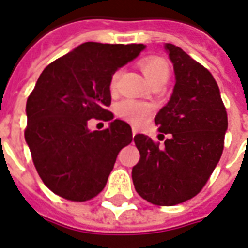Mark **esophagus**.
<instances>
[{"label": "esophagus", "mask_w": 248, "mask_h": 248, "mask_svg": "<svg viewBox=\"0 0 248 248\" xmlns=\"http://www.w3.org/2000/svg\"><path fill=\"white\" fill-rule=\"evenodd\" d=\"M137 135V130L135 128H132V137H135Z\"/></svg>", "instance_id": "34e87169"}]
</instances>
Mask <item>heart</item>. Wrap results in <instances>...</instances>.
Returning <instances> with one entry per match:
<instances>
[{
  "mask_svg": "<svg viewBox=\"0 0 248 248\" xmlns=\"http://www.w3.org/2000/svg\"><path fill=\"white\" fill-rule=\"evenodd\" d=\"M141 71L144 77L148 79L151 84H157V83H166L170 77V66L166 60L161 57H147L140 62ZM120 73H114L111 77L110 87H116L117 79ZM117 113L118 116L124 118L131 124H141L148 118L151 113V108L147 104L139 103L135 100H124L117 105Z\"/></svg>",
  "mask_w": 248,
  "mask_h": 248,
  "instance_id": "obj_1",
  "label": "heart"
}]
</instances>
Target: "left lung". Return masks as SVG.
I'll return each mask as SVG.
<instances>
[{"mask_svg": "<svg viewBox=\"0 0 248 248\" xmlns=\"http://www.w3.org/2000/svg\"><path fill=\"white\" fill-rule=\"evenodd\" d=\"M164 48L175 84L155 122L171 137L161 149L144 134L134 138L140 160L132 182L143 199L168 207L194 198L207 183L222 155L228 114L212 74L179 46Z\"/></svg>", "mask_w": 248, "mask_h": 248, "instance_id": "8db88e82", "label": "left lung"}]
</instances>
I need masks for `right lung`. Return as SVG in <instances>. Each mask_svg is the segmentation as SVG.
I'll return each instance as SVG.
<instances>
[{
    "label": "right lung",
    "instance_id": "right-lung-1",
    "mask_svg": "<svg viewBox=\"0 0 248 248\" xmlns=\"http://www.w3.org/2000/svg\"><path fill=\"white\" fill-rule=\"evenodd\" d=\"M144 44L83 43L48 65L26 105V143L49 190L74 202L92 199L107 185L117 155L131 143L130 124L113 120V74L135 60ZM111 120L91 132L88 120Z\"/></svg>",
    "mask_w": 248,
    "mask_h": 248
}]
</instances>
